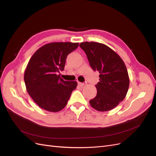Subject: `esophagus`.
Returning <instances> with one entry per match:
<instances>
[{
	"label": "esophagus",
	"instance_id": "esophagus-1",
	"mask_svg": "<svg viewBox=\"0 0 156 156\" xmlns=\"http://www.w3.org/2000/svg\"><path fill=\"white\" fill-rule=\"evenodd\" d=\"M78 84L80 86V87H83L85 85V83H81V82H79L78 83Z\"/></svg>",
	"mask_w": 156,
	"mask_h": 156
}]
</instances>
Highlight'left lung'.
<instances>
[{
  "label": "left lung",
  "mask_w": 156,
  "mask_h": 156,
  "mask_svg": "<svg viewBox=\"0 0 156 156\" xmlns=\"http://www.w3.org/2000/svg\"><path fill=\"white\" fill-rule=\"evenodd\" d=\"M79 46L85 52L91 68L100 73L96 96L90 100V104L98 111H110L123 101L128 91L129 79L124 61L105 44L84 41Z\"/></svg>",
  "instance_id": "obj_1"
}]
</instances>
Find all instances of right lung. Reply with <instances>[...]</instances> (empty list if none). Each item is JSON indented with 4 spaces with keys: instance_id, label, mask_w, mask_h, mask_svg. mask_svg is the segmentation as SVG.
Returning a JSON list of instances; mask_svg holds the SVG:
<instances>
[{
    "instance_id": "obj_1",
    "label": "right lung",
    "mask_w": 156,
    "mask_h": 156,
    "mask_svg": "<svg viewBox=\"0 0 156 156\" xmlns=\"http://www.w3.org/2000/svg\"><path fill=\"white\" fill-rule=\"evenodd\" d=\"M79 43L53 42L33 54L24 74L27 90L43 109L58 112L67 105L76 81H64L56 74L64 69L67 56L77 48Z\"/></svg>"
}]
</instances>
